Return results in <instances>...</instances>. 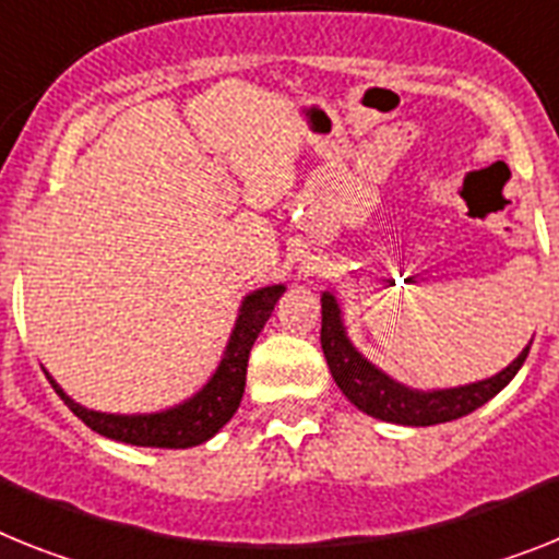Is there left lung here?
Returning <instances> with one entry per match:
<instances>
[{"label":"left lung","mask_w":559,"mask_h":559,"mask_svg":"<svg viewBox=\"0 0 559 559\" xmlns=\"http://www.w3.org/2000/svg\"><path fill=\"white\" fill-rule=\"evenodd\" d=\"M321 346L323 358L330 364V372L335 383L341 386L346 397H349L360 412H367L372 417H381L386 424L401 426H435L449 424L457 417L468 415V412L480 409L483 403L506 386V383L518 374L523 367L528 349L520 352L518 358L511 360L503 372H497L495 378L486 381L468 383V386L454 389H431V392H420V389H409L403 383L392 381L386 372L372 367L364 355H360L352 341L346 337L344 321H341V307H337L335 295H321Z\"/></svg>","instance_id":"obj_1"}]
</instances>
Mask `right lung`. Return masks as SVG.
I'll return each mask as SVG.
<instances>
[{
	"label": "right lung",
	"mask_w": 559,
	"mask_h": 559,
	"mask_svg": "<svg viewBox=\"0 0 559 559\" xmlns=\"http://www.w3.org/2000/svg\"><path fill=\"white\" fill-rule=\"evenodd\" d=\"M281 293H284V284H275V287L255 289V293L243 298L241 309H238L236 330L229 335L222 364H218L215 374L207 381V386L195 392L190 401L178 403V406L167 412H153V415H107V412L84 409L73 397L64 395L62 386L50 374L48 381L56 389V395L64 401V406L82 424H87L93 431L105 435V438L133 443V447L156 449L199 447V443L213 438L229 417L236 415L243 395V383H247L250 349L255 344L258 332L264 330V323L270 321Z\"/></svg>",
	"instance_id": "add662e5"
}]
</instances>
